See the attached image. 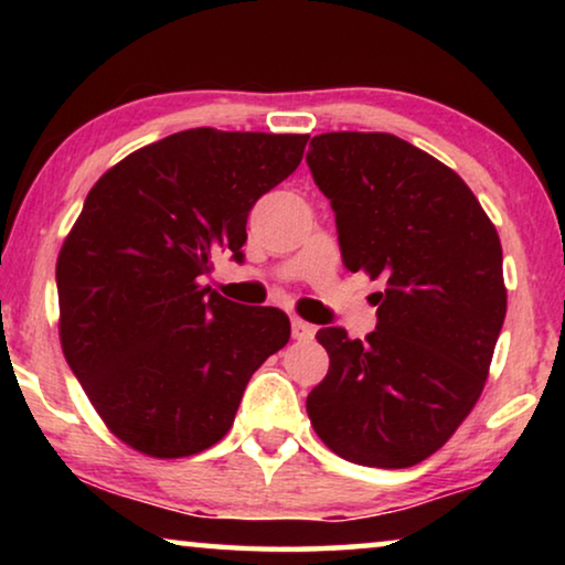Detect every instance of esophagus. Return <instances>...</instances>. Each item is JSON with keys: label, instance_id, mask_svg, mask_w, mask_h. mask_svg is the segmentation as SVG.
Returning <instances> with one entry per match:
<instances>
[{"label": "esophagus", "instance_id": "esophagus-1", "mask_svg": "<svg viewBox=\"0 0 565 565\" xmlns=\"http://www.w3.org/2000/svg\"><path fill=\"white\" fill-rule=\"evenodd\" d=\"M316 329L311 323L303 321V319H292V339H298V342H308V339H313Z\"/></svg>", "mask_w": 565, "mask_h": 565}]
</instances>
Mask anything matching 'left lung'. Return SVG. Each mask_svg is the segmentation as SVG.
<instances>
[{"label":"left lung","instance_id":"1","mask_svg":"<svg viewBox=\"0 0 565 565\" xmlns=\"http://www.w3.org/2000/svg\"><path fill=\"white\" fill-rule=\"evenodd\" d=\"M350 273L383 277L365 342L316 339L329 373L306 412L321 443L367 468L437 452L481 396L507 316L501 242L450 167L391 134H321L306 153Z\"/></svg>","mask_w":565,"mask_h":565}]
</instances>
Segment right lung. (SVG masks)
Listing matches in <instances>:
<instances>
[{"instance_id": "add662e5", "label": "right lung", "mask_w": 565, "mask_h": 565, "mask_svg": "<svg viewBox=\"0 0 565 565\" xmlns=\"http://www.w3.org/2000/svg\"><path fill=\"white\" fill-rule=\"evenodd\" d=\"M308 136L192 128L99 177L56 265L61 347L107 429L151 458H188L234 424L244 388L290 339L273 306L200 277L242 262L254 203L296 172Z\"/></svg>"}]
</instances>
